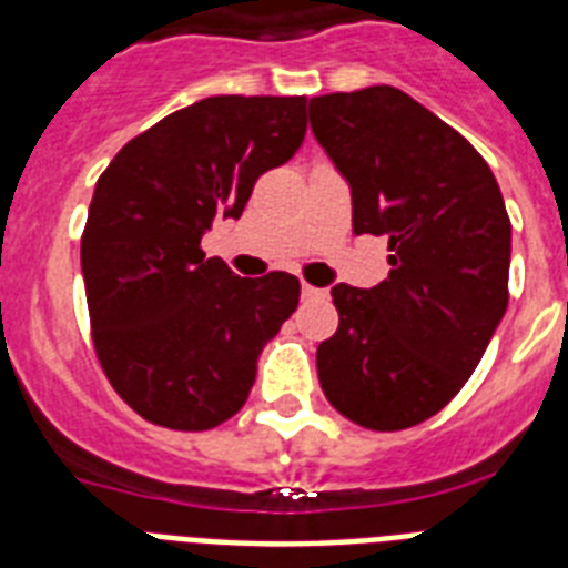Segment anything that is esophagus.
<instances>
[{
  "mask_svg": "<svg viewBox=\"0 0 568 568\" xmlns=\"http://www.w3.org/2000/svg\"><path fill=\"white\" fill-rule=\"evenodd\" d=\"M301 292H303V297H324V294H327L324 288H315V285H310V283H303Z\"/></svg>",
  "mask_w": 568,
  "mask_h": 568,
  "instance_id": "1",
  "label": "esophagus"
}]
</instances>
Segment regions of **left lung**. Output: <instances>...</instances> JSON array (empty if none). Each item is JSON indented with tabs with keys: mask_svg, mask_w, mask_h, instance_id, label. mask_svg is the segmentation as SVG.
<instances>
[{
	"mask_svg": "<svg viewBox=\"0 0 568 568\" xmlns=\"http://www.w3.org/2000/svg\"><path fill=\"white\" fill-rule=\"evenodd\" d=\"M310 123L351 185L354 232L392 250L379 285H333L321 388L354 424L404 430L457 395L501 324L510 217L484 155L392 84L312 97Z\"/></svg>",
	"mask_w": 568,
	"mask_h": 568,
	"instance_id": "obj_1",
	"label": "left lung"
}]
</instances>
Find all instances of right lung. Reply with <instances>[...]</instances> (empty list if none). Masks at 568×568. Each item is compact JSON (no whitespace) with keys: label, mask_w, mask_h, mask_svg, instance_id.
<instances>
[{"label":"right lung","mask_w":568,"mask_h":568,"mask_svg":"<svg viewBox=\"0 0 568 568\" xmlns=\"http://www.w3.org/2000/svg\"><path fill=\"white\" fill-rule=\"evenodd\" d=\"M303 135L306 97H209L132 138L97 182L82 235L93 351L146 422L212 430L232 418L297 310V276H235L200 241L214 217H241Z\"/></svg>","instance_id":"right-lung-1"}]
</instances>
